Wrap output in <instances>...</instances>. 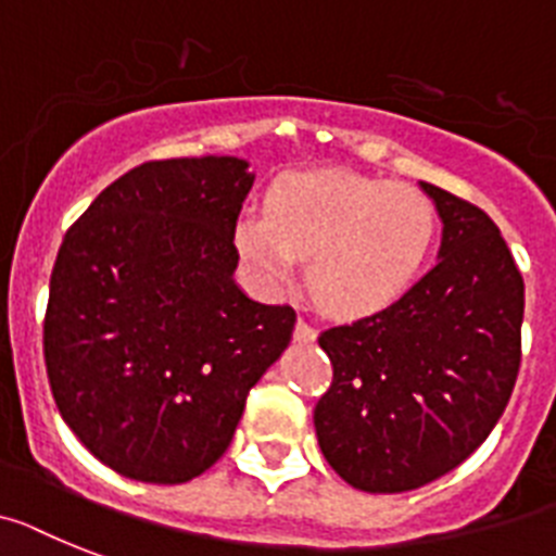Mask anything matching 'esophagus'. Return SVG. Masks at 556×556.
I'll return each mask as SVG.
<instances>
[{
  "label": "esophagus",
  "instance_id": "esophagus-1",
  "mask_svg": "<svg viewBox=\"0 0 556 556\" xmlns=\"http://www.w3.org/2000/svg\"><path fill=\"white\" fill-rule=\"evenodd\" d=\"M293 339H296L300 344L316 342V328L314 325H307L305 319H300L296 321V328H293Z\"/></svg>",
  "mask_w": 556,
  "mask_h": 556
}]
</instances>
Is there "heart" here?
I'll return each instance as SVG.
<instances>
[{"label":"heart","instance_id":"1","mask_svg":"<svg viewBox=\"0 0 556 556\" xmlns=\"http://www.w3.org/2000/svg\"><path fill=\"white\" fill-rule=\"evenodd\" d=\"M438 237L432 200L356 172H296L270 186L265 217L237 223L254 277L286 288L307 260V291L336 319L381 314L418 282Z\"/></svg>","mask_w":556,"mask_h":556}]
</instances>
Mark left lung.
Masks as SVG:
<instances>
[{"mask_svg": "<svg viewBox=\"0 0 556 556\" xmlns=\"http://www.w3.org/2000/svg\"><path fill=\"white\" fill-rule=\"evenodd\" d=\"M444 223L438 265L395 305L321 330L333 381L321 455L362 492L427 486L478 450L520 370L523 277L483 208L421 184Z\"/></svg>", "mask_w": 556, "mask_h": 556, "instance_id": "1", "label": "left lung"}]
</instances>
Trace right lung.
<instances>
[{"mask_svg":"<svg viewBox=\"0 0 556 556\" xmlns=\"http://www.w3.org/2000/svg\"><path fill=\"white\" fill-rule=\"evenodd\" d=\"M251 184L240 157L149 161L64 235L45 314L50 390L78 441L124 478L172 486L206 472L291 342L296 311L235 282Z\"/></svg>","mask_w":556,"mask_h":556,"instance_id":"obj_1","label":"right lung"}]
</instances>
